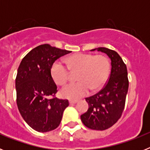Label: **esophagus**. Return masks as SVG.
<instances>
[{
  "label": "esophagus",
  "instance_id": "obj_1",
  "mask_svg": "<svg viewBox=\"0 0 150 150\" xmlns=\"http://www.w3.org/2000/svg\"><path fill=\"white\" fill-rule=\"evenodd\" d=\"M77 103V100H69V104H74Z\"/></svg>",
  "mask_w": 150,
  "mask_h": 150
}]
</instances>
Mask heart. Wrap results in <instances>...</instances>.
Instances as JSON below:
<instances>
[{
  "label": "heart",
  "instance_id": "obj_1",
  "mask_svg": "<svg viewBox=\"0 0 150 150\" xmlns=\"http://www.w3.org/2000/svg\"><path fill=\"white\" fill-rule=\"evenodd\" d=\"M67 69L62 62H54L51 67V76L54 82L63 86L67 82L70 72H78V83H70L61 91L63 98L77 100L88 95L90 89L98 91L107 83L110 71V63L107 57L102 55L76 53L64 59Z\"/></svg>",
  "mask_w": 150,
  "mask_h": 150
}]
</instances>
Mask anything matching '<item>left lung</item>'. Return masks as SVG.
<instances>
[{
	"instance_id": "1",
	"label": "left lung",
	"mask_w": 150,
	"mask_h": 150,
	"mask_svg": "<svg viewBox=\"0 0 150 150\" xmlns=\"http://www.w3.org/2000/svg\"><path fill=\"white\" fill-rule=\"evenodd\" d=\"M95 50L107 54L110 59V75L103 89L86 98L88 109L80 118L87 128L104 131L112 126L121 117L128 89V71L125 64L116 52L105 47L91 51Z\"/></svg>"
}]
</instances>
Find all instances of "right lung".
<instances>
[{"label": "right lung", "instance_id": "obj_1", "mask_svg": "<svg viewBox=\"0 0 150 150\" xmlns=\"http://www.w3.org/2000/svg\"><path fill=\"white\" fill-rule=\"evenodd\" d=\"M71 51L49 44L37 46L24 57L16 79V102L23 120L39 132H48L60 125L67 100L50 97L57 92L51 67L60 57Z\"/></svg>", "mask_w": 150, "mask_h": 150}]
</instances>
